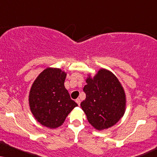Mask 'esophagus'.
Here are the masks:
<instances>
[{"instance_id":"34e87169","label":"esophagus","mask_w":157,"mask_h":157,"mask_svg":"<svg viewBox=\"0 0 157 157\" xmlns=\"http://www.w3.org/2000/svg\"><path fill=\"white\" fill-rule=\"evenodd\" d=\"M76 102L77 103V105H78L79 106H80V99H76Z\"/></svg>"}]
</instances>
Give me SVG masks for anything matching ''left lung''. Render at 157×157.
<instances>
[{
    "label": "left lung",
    "instance_id": "left-lung-1",
    "mask_svg": "<svg viewBox=\"0 0 157 157\" xmlns=\"http://www.w3.org/2000/svg\"><path fill=\"white\" fill-rule=\"evenodd\" d=\"M83 91L86 98L80 104L88 122L97 130L108 129L124 116L126 95L124 88L113 74L99 69L94 77L88 75Z\"/></svg>",
    "mask_w": 157,
    "mask_h": 157
}]
</instances>
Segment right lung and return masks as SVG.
Instances as JSON below:
<instances>
[{
  "label": "right lung",
  "instance_id": "right-lung-1",
  "mask_svg": "<svg viewBox=\"0 0 157 157\" xmlns=\"http://www.w3.org/2000/svg\"><path fill=\"white\" fill-rule=\"evenodd\" d=\"M67 73L48 68L39 74L29 93V105L36 120L41 125L56 129L61 126L77 104L71 99L64 86Z\"/></svg>",
  "mask_w": 157,
  "mask_h": 157
}]
</instances>
